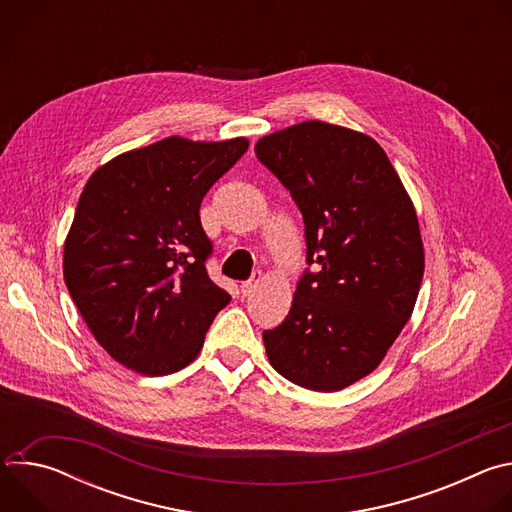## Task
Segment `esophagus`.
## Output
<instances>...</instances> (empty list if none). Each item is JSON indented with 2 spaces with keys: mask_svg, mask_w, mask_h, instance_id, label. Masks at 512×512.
I'll list each match as a JSON object with an SVG mask.
<instances>
[{
  "mask_svg": "<svg viewBox=\"0 0 512 512\" xmlns=\"http://www.w3.org/2000/svg\"><path fill=\"white\" fill-rule=\"evenodd\" d=\"M259 279H261V275L257 273V275H253L249 281H243L241 283V294L247 298V296H251L253 291H255V287L259 285Z\"/></svg>",
  "mask_w": 512,
  "mask_h": 512,
  "instance_id": "obj_1",
  "label": "esophagus"
}]
</instances>
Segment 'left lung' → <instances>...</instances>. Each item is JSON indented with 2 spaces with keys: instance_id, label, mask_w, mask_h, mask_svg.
Returning a JSON list of instances; mask_svg holds the SVG:
<instances>
[{
  "instance_id": "1",
  "label": "left lung",
  "mask_w": 512,
  "mask_h": 512,
  "mask_svg": "<svg viewBox=\"0 0 512 512\" xmlns=\"http://www.w3.org/2000/svg\"><path fill=\"white\" fill-rule=\"evenodd\" d=\"M296 200L308 265L285 320L263 332L271 367L332 393L371 375L413 314L425 267L413 202L381 145L304 121L255 143Z\"/></svg>"
}]
</instances>
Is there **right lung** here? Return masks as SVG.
<instances>
[{"mask_svg":"<svg viewBox=\"0 0 512 512\" xmlns=\"http://www.w3.org/2000/svg\"><path fill=\"white\" fill-rule=\"evenodd\" d=\"M247 148V137L172 135L87 180L64 241V283L95 340L123 367L145 377L188 367L231 302L204 267L212 245L200 202Z\"/></svg>","mask_w":512,"mask_h":512,"instance_id":"obj_1","label":"right lung"}]
</instances>
